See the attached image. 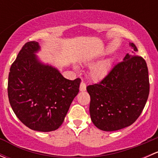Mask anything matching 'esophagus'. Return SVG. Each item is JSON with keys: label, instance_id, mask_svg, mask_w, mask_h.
I'll return each instance as SVG.
<instances>
[{"label": "esophagus", "instance_id": "obj_1", "mask_svg": "<svg viewBox=\"0 0 158 158\" xmlns=\"http://www.w3.org/2000/svg\"><path fill=\"white\" fill-rule=\"evenodd\" d=\"M79 90H80V92H84V91L86 90V85H85V84L83 82H81L80 87H79Z\"/></svg>", "mask_w": 158, "mask_h": 158}]
</instances>
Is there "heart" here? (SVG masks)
Returning <instances> with one entry per match:
<instances>
[{
	"label": "heart",
	"instance_id": "b5f03b06",
	"mask_svg": "<svg viewBox=\"0 0 158 158\" xmlns=\"http://www.w3.org/2000/svg\"><path fill=\"white\" fill-rule=\"evenodd\" d=\"M94 62L87 63L88 66H92ZM111 67V61L110 60H104L92 66L89 70V77L94 82H98L104 79L108 75ZM76 69V68H75Z\"/></svg>",
	"mask_w": 158,
	"mask_h": 158
}]
</instances>
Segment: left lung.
I'll list each match as a JSON object with an SVG mask.
<instances>
[{
  "label": "left lung",
  "instance_id": "obj_1",
  "mask_svg": "<svg viewBox=\"0 0 158 158\" xmlns=\"http://www.w3.org/2000/svg\"><path fill=\"white\" fill-rule=\"evenodd\" d=\"M135 52L127 53L99 83L87 86L91 98L89 113L92 123L105 131L130 126L142 112L149 95L146 62Z\"/></svg>",
  "mask_w": 158,
  "mask_h": 158
}]
</instances>
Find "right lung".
<instances>
[{
	"label": "right lung",
	"mask_w": 158,
	"mask_h": 158,
	"mask_svg": "<svg viewBox=\"0 0 158 158\" xmlns=\"http://www.w3.org/2000/svg\"><path fill=\"white\" fill-rule=\"evenodd\" d=\"M36 41L25 44L10 66L9 102L20 122L33 131L49 132L61 126L72 102L79 91L81 79L69 80L60 70L45 63L36 54Z\"/></svg>",
	"instance_id": "1"
}]
</instances>
